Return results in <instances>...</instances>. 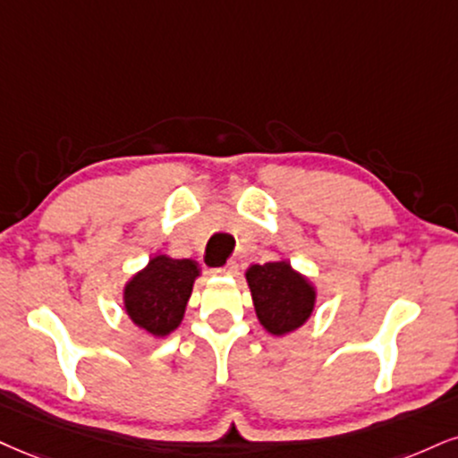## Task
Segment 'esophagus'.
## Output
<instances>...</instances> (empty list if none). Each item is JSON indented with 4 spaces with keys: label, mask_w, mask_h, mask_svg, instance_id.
<instances>
[{
    "label": "esophagus",
    "mask_w": 458,
    "mask_h": 458,
    "mask_svg": "<svg viewBox=\"0 0 458 458\" xmlns=\"http://www.w3.org/2000/svg\"><path fill=\"white\" fill-rule=\"evenodd\" d=\"M235 269H238V263L227 261L225 265H220V267H214L212 274H216V276H231V274H235Z\"/></svg>",
    "instance_id": "1"
}]
</instances>
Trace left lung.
Here are the masks:
<instances>
[{"label":"left lung","instance_id":"8db88e82","mask_svg":"<svg viewBox=\"0 0 458 458\" xmlns=\"http://www.w3.org/2000/svg\"><path fill=\"white\" fill-rule=\"evenodd\" d=\"M246 280L259 323L272 335L293 333L312 316L316 289L289 261L250 265Z\"/></svg>","mask_w":458,"mask_h":458}]
</instances>
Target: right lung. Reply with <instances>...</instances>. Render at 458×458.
<instances>
[{
    "label": "right lung",
    "instance_id": "add662e5",
    "mask_svg": "<svg viewBox=\"0 0 458 458\" xmlns=\"http://www.w3.org/2000/svg\"><path fill=\"white\" fill-rule=\"evenodd\" d=\"M199 272V263L193 259L152 257L123 291L125 312L131 323L155 337H165L176 331Z\"/></svg>",
    "mask_w": 458,
    "mask_h": 458
}]
</instances>
